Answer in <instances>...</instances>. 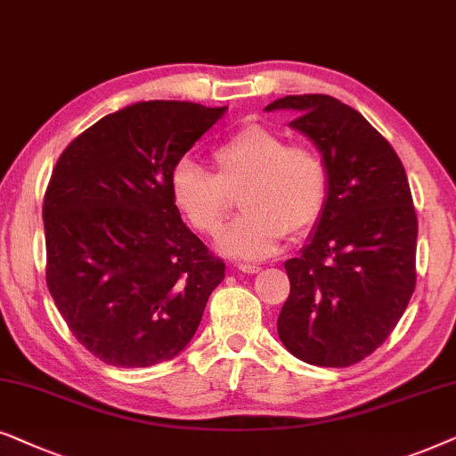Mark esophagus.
Here are the masks:
<instances>
[{
	"instance_id": "1",
	"label": "esophagus",
	"mask_w": 456,
	"mask_h": 456,
	"mask_svg": "<svg viewBox=\"0 0 456 456\" xmlns=\"http://www.w3.org/2000/svg\"><path fill=\"white\" fill-rule=\"evenodd\" d=\"M235 266H238V271H241V273H258L260 269H263V266L250 265V263H238Z\"/></svg>"
}]
</instances>
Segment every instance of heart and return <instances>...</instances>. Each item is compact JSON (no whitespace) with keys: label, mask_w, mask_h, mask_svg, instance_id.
Masks as SVG:
<instances>
[{"label":"heart","mask_w":456,"mask_h":456,"mask_svg":"<svg viewBox=\"0 0 456 456\" xmlns=\"http://www.w3.org/2000/svg\"><path fill=\"white\" fill-rule=\"evenodd\" d=\"M212 175L181 158L171 168L168 190L181 216L193 232L215 235L240 193L241 216L218 238L227 256L258 260L277 250L285 233L308 232L323 215L330 171L317 150L285 143L269 126H240L212 150Z\"/></svg>","instance_id":"b5f03b06"}]
</instances>
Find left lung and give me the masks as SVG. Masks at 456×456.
Returning <instances> with one entry per match:
<instances>
[{
  "label": "left lung",
  "mask_w": 456,
  "mask_h": 456,
  "mask_svg": "<svg viewBox=\"0 0 456 456\" xmlns=\"http://www.w3.org/2000/svg\"><path fill=\"white\" fill-rule=\"evenodd\" d=\"M291 110L330 171L313 238L285 260L289 296L277 331L296 359L350 367L379 348L415 291L417 215L400 158L354 108L331 95H285L265 108Z\"/></svg>",
  "instance_id": "left-lung-1"
}]
</instances>
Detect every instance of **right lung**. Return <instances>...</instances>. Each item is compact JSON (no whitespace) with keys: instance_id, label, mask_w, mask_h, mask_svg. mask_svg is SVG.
I'll use <instances>...</instances> for the list:
<instances>
[{"instance_id":"obj_1","label":"right lung","mask_w":456,"mask_h":456,"mask_svg":"<svg viewBox=\"0 0 456 456\" xmlns=\"http://www.w3.org/2000/svg\"><path fill=\"white\" fill-rule=\"evenodd\" d=\"M227 106L137 102L72 139L44 198L45 279L75 338L114 367H151L190 344L224 263L187 229L175 162Z\"/></svg>"}]
</instances>
